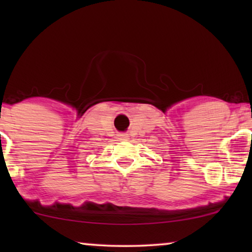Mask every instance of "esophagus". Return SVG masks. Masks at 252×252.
Wrapping results in <instances>:
<instances>
[{
	"label": "esophagus",
	"instance_id": "34e87169",
	"mask_svg": "<svg viewBox=\"0 0 252 252\" xmlns=\"http://www.w3.org/2000/svg\"><path fill=\"white\" fill-rule=\"evenodd\" d=\"M126 139H128L127 134H119V140H126Z\"/></svg>",
	"mask_w": 252,
	"mask_h": 252
}]
</instances>
